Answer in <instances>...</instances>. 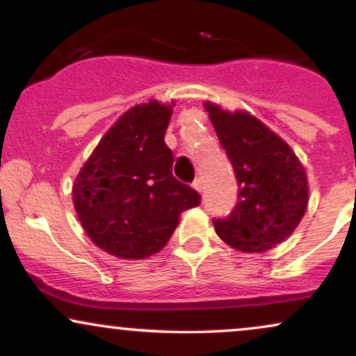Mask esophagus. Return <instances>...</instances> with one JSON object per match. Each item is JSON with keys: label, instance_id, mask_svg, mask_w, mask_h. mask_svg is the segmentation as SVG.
Returning <instances> with one entry per match:
<instances>
[{"label": "esophagus", "instance_id": "esophagus-1", "mask_svg": "<svg viewBox=\"0 0 356 356\" xmlns=\"http://www.w3.org/2000/svg\"><path fill=\"white\" fill-rule=\"evenodd\" d=\"M192 187H194V189L197 191L199 194H201L202 189H204V186H202V181H201V179H195L194 184H192Z\"/></svg>", "mask_w": 356, "mask_h": 356}]
</instances>
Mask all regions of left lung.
<instances>
[{
    "label": "left lung",
    "mask_w": 356,
    "mask_h": 356,
    "mask_svg": "<svg viewBox=\"0 0 356 356\" xmlns=\"http://www.w3.org/2000/svg\"><path fill=\"white\" fill-rule=\"evenodd\" d=\"M204 108L239 184L234 211L212 220L216 232L243 252L268 251L288 239L305 216V167L283 138L249 112H227L211 102Z\"/></svg>",
    "instance_id": "1"
}]
</instances>
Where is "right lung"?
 Segmentation results:
<instances>
[{"instance_id":"right-lung-1","label":"right lung","mask_w":356,"mask_h":356,"mask_svg":"<svg viewBox=\"0 0 356 356\" xmlns=\"http://www.w3.org/2000/svg\"><path fill=\"white\" fill-rule=\"evenodd\" d=\"M170 105L132 107L102 137L73 182V206L95 246L122 259H144L165 246L201 195L172 175L164 136Z\"/></svg>"}]
</instances>
